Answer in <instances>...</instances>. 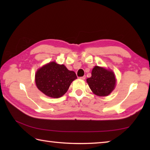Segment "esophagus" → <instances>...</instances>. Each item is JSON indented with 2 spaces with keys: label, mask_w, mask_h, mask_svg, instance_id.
<instances>
[{
  "label": "esophagus",
  "mask_w": 150,
  "mask_h": 150,
  "mask_svg": "<svg viewBox=\"0 0 150 150\" xmlns=\"http://www.w3.org/2000/svg\"><path fill=\"white\" fill-rule=\"evenodd\" d=\"M85 78H86L85 76H83V77H80L81 79H83V80H85Z\"/></svg>",
  "instance_id": "obj_1"
}]
</instances>
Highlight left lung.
<instances>
[{
    "label": "left lung",
    "mask_w": 150,
    "mask_h": 150,
    "mask_svg": "<svg viewBox=\"0 0 150 150\" xmlns=\"http://www.w3.org/2000/svg\"><path fill=\"white\" fill-rule=\"evenodd\" d=\"M87 82L95 95L106 96L115 89L116 81L112 71L95 66L92 70L91 77L87 79Z\"/></svg>",
    "instance_id": "8db88e82"
}]
</instances>
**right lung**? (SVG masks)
I'll use <instances>...</instances> for the list:
<instances>
[{"instance_id":"right-lung-1","label":"right lung","mask_w":150,"mask_h":150,"mask_svg":"<svg viewBox=\"0 0 150 150\" xmlns=\"http://www.w3.org/2000/svg\"><path fill=\"white\" fill-rule=\"evenodd\" d=\"M75 73L67 69L64 65L50 62L37 71L35 82L37 87L50 97L59 98L67 92L73 81Z\"/></svg>"}]
</instances>
